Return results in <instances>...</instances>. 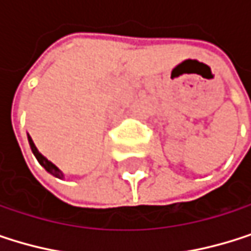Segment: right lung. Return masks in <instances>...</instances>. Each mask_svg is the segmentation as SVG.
Returning a JSON list of instances; mask_svg holds the SVG:
<instances>
[{
  "label": "right lung",
  "mask_w": 251,
  "mask_h": 251,
  "mask_svg": "<svg viewBox=\"0 0 251 251\" xmlns=\"http://www.w3.org/2000/svg\"><path fill=\"white\" fill-rule=\"evenodd\" d=\"M27 141H29V146H30V150H32V153H33V156L36 157V160L39 162V165L48 172V174H51L52 176H55V178H64V174L54 165V163H51L48 159H45L39 151H38V149L35 147V144H33V141H32V138L30 137H27Z\"/></svg>",
  "instance_id": "add662e5"
}]
</instances>
